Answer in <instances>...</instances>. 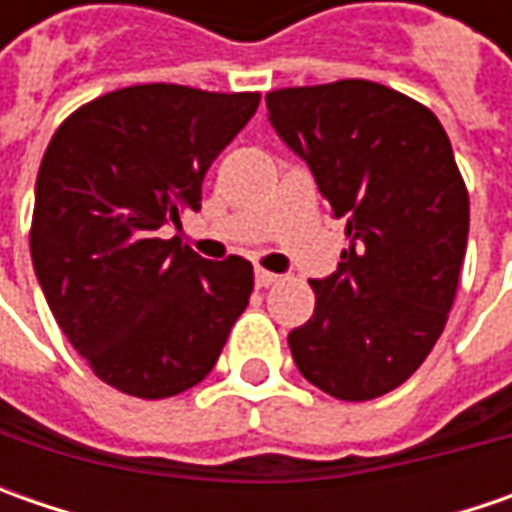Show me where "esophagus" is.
<instances>
[{
	"instance_id": "obj_1",
	"label": "esophagus",
	"mask_w": 512,
	"mask_h": 512,
	"mask_svg": "<svg viewBox=\"0 0 512 512\" xmlns=\"http://www.w3.org/2000/svg\"><path fill=\"white\" fill-rule=\"evenodd\" d=\"M279 282V276L276 273H270V270H256V287H270Z\"/></svg>"
}]
</instances>
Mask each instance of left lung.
<instances>
[{
    "label": "left lung",
    "instance_id": "obj_1",
    "mask_svg": "<svg viewBox=\"0 0 512 512\" xmlns=\"http://www.w3.org/2000/svg\"><path fill=\"white\" fill-rule=\"evenodd\" d=\"M276 133L313 170L347 247L313 279L316 310L287 344L307 382L342 402L404 384L456 299L470 196L436 113L399 90L339 79L265 96Z\"/></svg>",
    "mask_w": 512,
    "mask_h": 512
}]
</instances>
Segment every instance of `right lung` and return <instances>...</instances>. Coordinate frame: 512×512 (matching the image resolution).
<instances>
[{
  "label": "right lung",
  "instance_id": "add662e5",
  "mask_svg": "<svg viewBox=\"0 0 512 512\" xmlns=\"http://www.w3.org/2000/svg\"><path fill=\"white\" fill-rule=\"evenodd\" d=\"M259 99L165 82L110 90L73 110L42 156L36 279L90 370L128 396L202 382L250 302L247 259L207 262L162 227L202 207L207 168Z\"/></svg>",
  "mask_w": 512,
  "mask_h": 512
}]
</instances>
